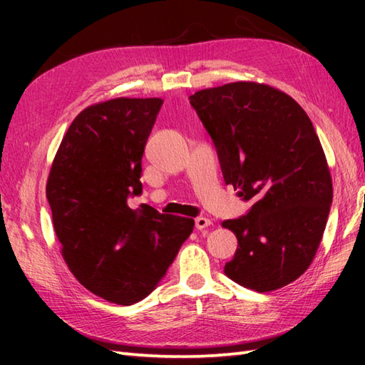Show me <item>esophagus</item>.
Returning a JSON list of instances; mask_svg holds the SVG:
<instances>
[{"instance_id":"34e87169","label":"esophagus","mask_w":365,"mask_h":365,"mask_svg":"<svg viewBox=\"0 0 365 365\" xmlns=\"http://www.w3.org/2000/svg\"><path fill=\"white\" fill-rule=\"evenodd\" d=\"M195 222H196V229L197 230H204V229L212 226V220L204 218V216H199V218H196Z\"/></svg>"}]
</instances>
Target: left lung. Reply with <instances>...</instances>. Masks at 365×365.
<instances>
[{
  "label": "left lung",
  "mask_w": 365,
  "mask_h": 365,
  "mask_svg": "<svg viewBox=\"0 0 365 365\" xmlns=\"http://www.w3.org/2000/svg\"><path fill=\"white\" fill-rule=\"evenodd\" d=\"M190 103L213 139L224 182L252 202L242 218L222 221L238 240L224 273L260 293L297 281L315 257L332 202L309 115L289 94L255 81L197 91Z\"/></svg>",
  "instance_id": "8db88e82"
}]
</instances>
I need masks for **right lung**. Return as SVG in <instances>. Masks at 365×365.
Wrapping results in <instances>:
<instances>
[{
    "label": "right lung",
    "instance_id": "obj_1",
    "mask_svg": "<svg viewBox=\"0 0 365 365\" xmlns=\"http://www.w3.org/2000/svg\"><path fill=\"white\" fill-rule=\"evenodd\" d=\"M161 98H111L76 115L53 160L46 199L61 254L84 289L114 304L145 298L195 220L131 210L143 191L141 160Z\"/></svg>",
    "mask_w": 365,
    "mask_h": 365
}]
</instances>
